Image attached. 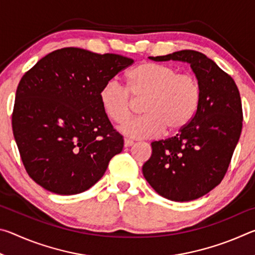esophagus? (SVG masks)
<instances>
[{"mask_svg": "<svg viewBox=\"0 0 255 255\" xmlns=\"http://www.w3.org/2000/svg\"><path fill=\"white\" fill-rule=\"evenodd\" d=\"M132 145H133V141H132V140L125 139V143H124L125 147H130V146H132Z\"/></svg>", "mask_w": 255, "mask_h": 255, "instance_id": "1", "label": "esophagus"}]
</instances>
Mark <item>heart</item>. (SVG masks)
Here are the masks:
<instances>
[{"label": "heart", "instance_id": "b5f03b06", "mask_svg": "<svg viewBox=\"0 0 255 255\" xmlns=\"http://www.w3.org/2000/svg\"><path fill=\"white\" fill-rule=\"evenodd\" d=\"M127 89L109 81L99 93L101 107L112 123L123 124L131 115V99L143 100L144 116L120 127L125 136L141 139L153 138L165 130L180 131L195 117L201 101L199 80L189 73H179L166 64L145 62L126 75ZM131 96H129L128 94Z\"/></svg>", "mask_w": 255, "mask_h": 255}]
</instances>
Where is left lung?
I'll return each instance as SVG.
<instances>
[{"label":"left lung","mask_w":255,"mask_h":255,"mask_svg":"<svg viewBox=\"0 0 255 255\" xmlns=\"http://www.w3.org/2000/svg\"><path fill=\"white\" fill-rule=\"evenodd\" d=\"M190 64L201 86L199 108L175 136L152 143L143 174L155 191L173 201L205 196L222 182L240 139L243 110L234 80L214 60L196 50L149 57Z\"/></svg>","instance_id":"8db88e82"}]
</instances>
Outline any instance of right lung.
Wrapping results in <instances>:
<instances>
[{"label":"right lung","instance_id":"obj_1","mask_svg":"<svg viewBox=\"0 0 255 255\" xmlns=\"http://www.w3.org/2000/svg\"><path fill=\"white\" fill-rule=\"evenodd\" d=\"M133 59L66 47L24 73L15 93L12 130L24 169L57 195L96 184L124 147L100 103L102 86Z\"/></svg>","mask_w":255,"mask_h":255}]
</instances>
